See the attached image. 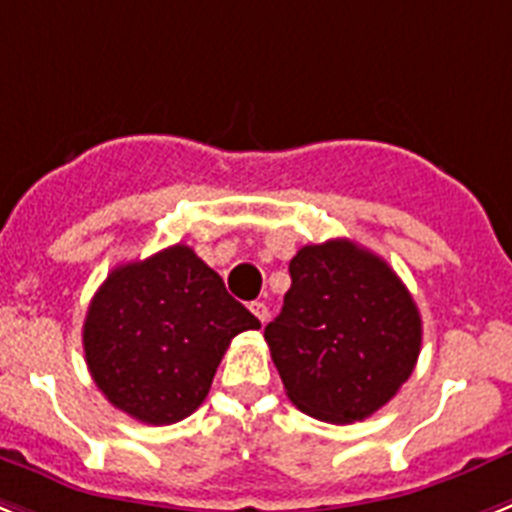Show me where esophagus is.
Instances as JSON below:
<instances>
[{
	"label": "esophagus",
	"instance_id": "obj_1",
	"mask_svg": "<svg viewBox=\"0 0 512 512\" xmlns=\"http://www.w3.org/2000/svg\"><path fill=\"white\" fill-rule=\"evenodd\" d=\"M250 311L255 314L257 319H260L262 324H265V319H268V306H265V301H252Z\"/></svg>",
	"mask_w": 512,
	"mask_h": 512
}]
</instances>
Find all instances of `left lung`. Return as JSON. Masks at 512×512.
Here are the masks:
<instances>
[{
  "label": "left lung",
  "mask_w": 512,
  "mask_h": 512,
  "mask_svg": "<svg viewBox=\"0 0 512 512\" xmlns=\"http://www.w3.org/2000/svg\"><path fill=\"white\" fill-rule=\"evenodd\" d=\"M288 273L281 314L265 327L288 399L335 425L366 420L415 371L417 304L379 255L350 239L306 244Z\"/></svg>",
  "instance_id": "left-lung-1"
}]
</instances>
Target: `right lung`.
<instances>
[{"label": "right lung", "instance_id": "1", "mask_svg": "<svg viewBox=\"0 0 512 512\" xmlns=\"http://www.w3.org/2000/svg\"><path fill=\"white\" fill-rule=\"evenodd\" d=\"M260 330L188 244L118 265L84 319V361L113 407L146 425H172L208 397L229 342Z\"/></svg>", "mask_w": 512, "mask_h": 512}]
</instances>
